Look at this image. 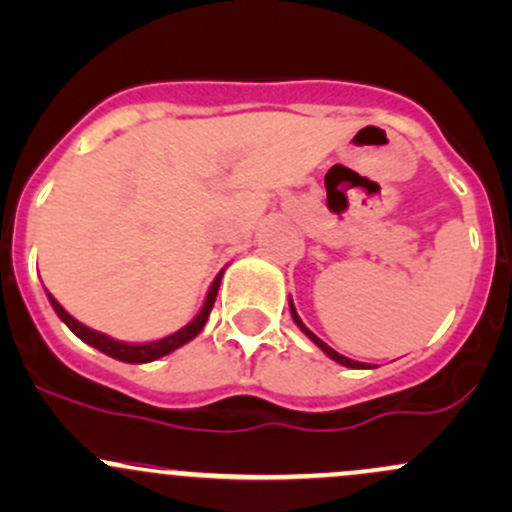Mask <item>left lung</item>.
Segmentation results:
<instances>
[{"label": "left lung", "mask_w": 512, "mask_h": 512, "mask_svg": "<svg viewBox=\"0 0 512 512\" xmlns=\"http://www.w3.org/2000/svg\"><path fill=\"white\" fill-rule=\"evenodd\" d=\"M289 312H292V319H294V324H297V327L302 329V332L307 334V337L312 339V342L317 344V347L322 349V352L327 354L329 359H334V361H337V364H342V366H349V369H369V366H366V364H361V361H354V359H349V356H342V354H339V352H334V349H332V347H327V344H324L322 339L317 337V334H314V332H309V329L304 327V322H302V319H299V314H297V309H294L292 299H289Z\"/></svg>", "instance_id": "8db88e82"}]
</instances>
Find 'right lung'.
Instances as JSON below:
<instances>
[{
  "mask_svg": "<svg viewBox=\"0 0 512 512\" xmlns=\"http://www.w3.org/2000/svg\"><path fill=\"white\" fill-rule=\"evenodd\" d=\"M220 280H223V272H220V275L215 277L213 285H210V292H208V297H205L203 309H200L198 317H195L193 322L185 324L183 329H178V332L170 334V337H163V339H158V342H148V344H126V342H118V339L106 337V334H101V332H94V329L84 327L79 319L71 317V314L66 312V309L61 307L54 297H51V294H49V302H51V307H54V312L59 314L61 322H64L66 327H69L71 332L81 339V342L91 344V347L98 349V352L113 356V359H118V361H128V364H146V361H156V359H160V356L175 352L178 347L188 344L190 339L198 337L200 329H203L205 322H208L210 309H213V304H215V297H218Z\"/></svg>",
  "mask_w": 512,
  "mask_h": 512,
  "instance_id": "add662e5",
  "label": "right lung"
}]
</instances>
